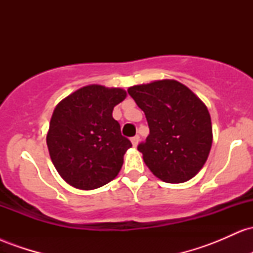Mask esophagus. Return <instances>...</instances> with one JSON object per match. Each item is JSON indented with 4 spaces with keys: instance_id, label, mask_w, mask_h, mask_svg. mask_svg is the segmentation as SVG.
I'll use <instances>...</instances> for the list:
<instances>
[{
    "instance_id": "34e87169",
    "label": "esophagus",
    "mask_w": 253,
    "mask_h": 253,
    "mask_svg": "<svg viewBox=\"0 0 253 253\" xmlns=\"http://www.w3.org/2000/svg\"><path fill=\"white\" fill-rule=\"evenodd\" d=\"M130 141H132V145L133 146H136V145H138V143H139V135H134L133 136V138H130Z\"/></svg>"
}]
</instances>
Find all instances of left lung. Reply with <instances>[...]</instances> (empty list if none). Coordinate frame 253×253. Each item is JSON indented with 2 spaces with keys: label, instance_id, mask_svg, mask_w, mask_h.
Here are the masks:
<instances>
[{
  "label": "left lung",
  "instance_id": "8db88e82",
  "mask_svg": "<svg viewBox=\"0 0 253 253\" xmlns=\"http://www.w3.org/2000/svg\"><path fill=\"white\" fill-rule=\"evenodd\" d=\"M127 91L149 124L150 134L138 145L145 164L163 182L193 178L207 161L213 141L206 104L175 80L133 85Z\"/></svg>",
  "mask_w": 253,
  "mask_h": 253
}]
</instances>
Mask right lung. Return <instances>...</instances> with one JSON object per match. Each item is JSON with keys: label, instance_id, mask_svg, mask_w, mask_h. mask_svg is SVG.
Segmentation results:
<instances>
[{"label": "right lung", "instance_id": "1", "mask_svg": "<svg viewBox=\"0 0 253 253\" xmlns=\"http://www.w3.org/2000/svg\"><path fill=\"white\" fill-rule=\"evenodd\" d=\"M126 95L124 89L91 84L54 108L46 143L58 173L72 187L92 190L118 176L132 144L112 114Z\"/></svg>", "mask_w": 253, "mask_h": 253}]
</instances>
